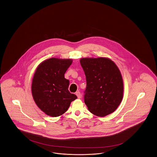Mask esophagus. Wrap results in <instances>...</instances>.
<instances>
[{
    "instance_id": "34e87169",
    "label": "esophagus",
    "mask_w": 157,
    "mask_h": 157,
    "mask_svg": "<svg viewBox=\"0 0 157 157\" xmlns=\"http://www.w3.org/2000/svg\"><path fill=\"white\" fill-rule=\"evenodd\" d=\"M76 95L77 96V97H78V99L81 98L82 94L79 91H78V92H76Z\"/></svg>"
}]
</instances>
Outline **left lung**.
Listing matches in <instances>:
<instances>
[{
  "instance_id": "1",
  "label": "left lung",
  "mask_w": 157,
  "mask_h": 157,
  "mask_svg": "<svg viewBox=\"0 0 157 157\" xmlns=\"http://www.w3.org/2000/svg\"><path fill=\"white\" fill-rule=\"evenodd\" d=\"M80 63L86 76L84 101L88 110L99 117L113 113L123 96V82L118 67L103 57L83 58Z\"/></svg>"
}]
</instances>
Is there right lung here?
Segmentation results:
<instances>
[{"instance_id": "right-lung-1", "label": "right lung", "mask_w": 157, "mask_h": 157, "mask_svg": "<svg viewBox=\"0 0 157 157\" xmlns=\"http://www.w3.org/2000/svg\"><path fill=\"white\" fill-rule=\"evenodd\" d=\"M72 63L71 59L51 58L41 63L35 72L32 95L37 106L50 116L62 115L77 98L69 92V80L64 76Z\"/></svg>"}]
</instances>
